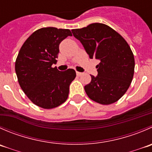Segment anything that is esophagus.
<instances>
[{
  "mask_svg": "<svg viewBox=\"0 0 152 152\" xmlns=\"http://www.w3.org/2000/svg\"><path fill=\"white\" fill-rule=\"evenodd\" d=\"M82 74H83V73H81V72H78V71H76V75H77L78 76H82Z\"/></svg>",
  "mask_w": 152,
  "mask_h": 152,
  "instance_id": "1",
  "label": "esophagus"
}]
</instances>
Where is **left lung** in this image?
<instances>
[{"instance_id":"8db88e82","label":"left lung","mask_w":152,"mask_h":152,"mask_svg":"<svg viewBox=\"0 0 152 152\" xmlns=\"http://www.w3.org/2000/svg\"><path fill=\"white\" fill-rule=\"evenodd\" d=\"M91 58L99 60L98 74L91 76L85 86L87 95L102 104H110L120 99L132 83L134 58L126 41L104 23H94L82 29H72Z\"/></svg>"}]
</instances>
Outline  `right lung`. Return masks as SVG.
Wrapping results in <instances>:
<instances>
[{
    "mask_svg": "<svg viewBox=\"0 0 152 152\" xmlns=\"http://www.w3.org/2000/svg\"><path fill=\"white\" fill-rule=\"evenodd\" d=\"M67 36H72L69 29H38L23 43L16 58L20 88L34 104L43 108H53L64 102L76 76L73 69L59 71L52 67L58 58L60 43Z\"/></svg>",
    "mask_w": 152,
    "mask_h": 152,
    "instance_id": "add662e5",
    "label": "right lung"
}]
</instances>
